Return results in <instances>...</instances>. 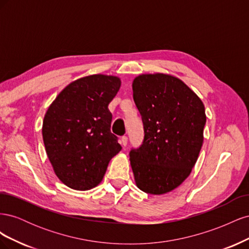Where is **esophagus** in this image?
I'll list each match as a JSON object with an SVG mask.
<instances>
[{
    "mask_svg": "<svg viewBox=\"0 0 249 249\" xmlns=\"http://www.w3.org/2000/svg\"><path fill=\"white\" fill-rule=\"evenodd\" d=\"M120 143H122L123 146H126V144H127V137L126 136H123L122 138H120Z\"/></svg>",
    "mask_w": 249,
    "mask_h": 249,
    "instance_id": "34e87169",
    "label": "esophagus"
}]
</instances>
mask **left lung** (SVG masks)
<instances>
[{"label":"left lung","instance_id":"8db88e82","mask_svg":"<svg viewBox=\"0 0 249 249\" xmlns=\"http://www.w3.org/2000/svg\"><path fill=\"white\" fill-rule=\"evenodd\" d=\"M132 87L144 125L143 144L130 153L135 183L145 193H168L190 176L198 159L207 119L205 106L172 74L142 73Z\"/></svg>","mask_w":249,"mask_h":249}]
</instances>
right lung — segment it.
Listing matches in <instances>:
<instances>
[{"instance_id":"1","label":"right lung","mask_w":249,"mask_h":249,"mask_svg":"<svg viewBox=\"0 0 249 249\" xmlns=\"http://www.w3.org/2000/svg\"><path fill=\"white\" fill-rule=\"evenodd\" d=\"M122 85L112 74H90L67 85L44 115L42 139L55 175L74 190L99 185L122 146L110 131L108 106Z\"/></svg>"}]
</instances>
